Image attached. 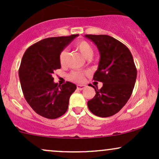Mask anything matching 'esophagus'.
<instances>
[{
    "instance_id": "esophagus-1",
    "label": "esophagus",
    "mask_w": 159,
    "mask_h": 159,
    "mask_svg": "<svg viewBox=\"0 0 159 159\" xmlns=\"http://www.w3.org/2000/svg\"><path fill=\"white\" fill-rule=\"evenodd\" d=\"M85 88H86L85 85H78V86H77V89H78V90H82L83 89H84Z\"/></svg>"
}]
</instances>
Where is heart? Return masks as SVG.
<instances>
[{
  "instance_id": "b5f03b06",
  "label": "heart",
  "mask_w": 159,
  "mask_h": 159,
  "mask_svg": "<svg viewBox=\"0 0 159 159\" xmlns=\"http://www.w3.org/2000/svg\"><path fill=\"white\" fill-rule=\"evenodd\" d=\"M75 48L78 51L81 53V55L84 57L85 59H90L93 57L94 50L92 45L86 41H79L75 43ZM66 57H67V52L66 50H62L60 53L59 57V60H60V64L62 66L65 65L66 61ZM84 73L81 72V71H72L69 75V78L73 81L75 82L81 83L84 81Z\"/></svg>"
}]
</instances>
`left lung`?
Returning <instances> with one entry per match:
<instances>
[{
  "instance_id": "obj_1",
  "label": "left lung",
  "mask_w": 159,
  "mask_h": 159,
  "mask_svg": "<svg viewBox=\"0 0 159 159\" xmlns=\"http://www.w3.org/2000/svg\"><path fill=\"white\" fill-rule=\"evenodd\" d=\"M98 48L100 60L93 75L94 81L102 83L101 89L94 88L96 95L88 102V109L95 116H114L130 99L137 78V69L129 49L119 41L106 34H86Z\"/></svg>"
}]
</instances>
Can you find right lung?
<instances>
[{"instance_id": "right-lung-1", "label": "right lung", "mask_w": 159, "mask_h": 159, "mask_svg": "<svg viewBox=\"0 0 159 159\" xmlns=\"http://www.w3.org/2000/svg\"><path fill=\"white\" fill-rule=\"evenodd\" d=\"M78 35L45 38L29 47L22 57L19 76L24 97L33 110L44 118L54 119L65 114L76 90L69 81L58 85L53 74L61 68V51Z\"/></svg>"}]
</instances>
